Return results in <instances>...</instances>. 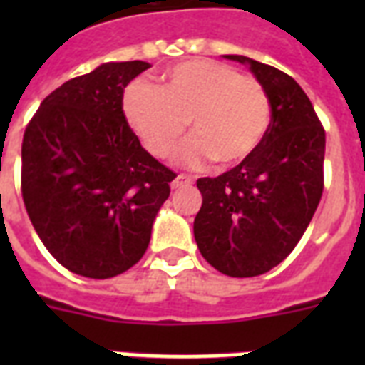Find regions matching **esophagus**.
Listing matches in <instances>:
<instances>
[{
  "mask_svg": "<svg viewBox=\"0 0 365 365\" xmlns=\"http://www.w3.org/2000/svg\"><path fill=\"white\" fill-rule=\"evenodd\" d=\"M193 183V180L187 176H183V174H180V176L174 178V182H172V189H182V187H187V185H191Z\"/></svg>",
  "mask_w": 365,
  "mask_h": 365,
  "instance_id": "esophagus-1",
  "label": "esophagus"
}]
</instances>
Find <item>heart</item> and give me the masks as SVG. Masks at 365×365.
<instances>
[{
  "instance_id": "obj_1",
  "label": "heart",
  "mask_w": 365,
  "mask_h": 365,
  "mask_svg": "<svg viewBox=\"0 0 365 365\" xmlns=\"http://www.w3.org/2000/svg\"><path fill=\"white\" fill-rule=\"evenodd\" d=\"M123 113L149 153L166 159L187 134L195 140L183 151L189 166L212 159L223 168L248 160L271 125L265 88L233 66L193 58L172 66L160 76V91L134 81L123 96Z\"/></svg>"
}]
</instances>
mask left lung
<instances>
[{
  "label": "left lung",
  "mask_w": 365,
  "mask_h": 365,
  "mask_svg": "<svg viewBox=\"0 0 365 365\" xmlns=\"http://www.w3.org/2000/svg\"><path fill=\"white\" fill-rule=\"evenodd\" d=\"M271 102V125L248 160L217 178H199L202 206L193 233L214 269L257 277L289 255L309 227L324 189L326 132L295 79L240 54Z\"/></svg>",
  "instance_id": "1"
}]
</instances>
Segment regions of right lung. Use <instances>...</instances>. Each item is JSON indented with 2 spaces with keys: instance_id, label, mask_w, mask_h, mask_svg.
Returning <instances> with one entry per match:
<instances>
[{
  "instance_id": "add662e5",
  "label": "right lung",
  "mask_w": 365,
  "mask_h": 365,
  "mask_svg": "<svg viewBox=\"0 0 365 365\" xmlns=\"http://www.w3.org/2000/svg\"><path fill=\"white\" fill-rule=\"evenodd\" d=\"M148 62H106L43 100L22 140V199L68 271L111 278L142 259L176 174L142 148L123 113Z\"/></svg>"
}]
</instances>
